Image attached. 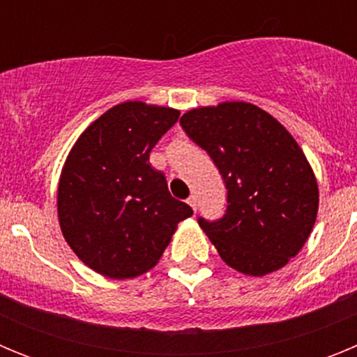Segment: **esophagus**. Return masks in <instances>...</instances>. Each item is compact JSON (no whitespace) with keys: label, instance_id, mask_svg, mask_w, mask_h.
Segmentation results:
<instances>
[{"label":"esophagus","instance_id":"esophagus-1","mask_svg":"<svg viewBox=\"0 0 357 357\" xmlns=\"http://www.w3.org/2000/svg\"><path fill=\"white\" fill-rule=\"evenodd\" d=\"M188 204H189V206H191V209L197 211V207H198V198L195 197V195H191V197L188 198Z\"/></svg>","mask_w":357,"mask_h":357}]
</instances>
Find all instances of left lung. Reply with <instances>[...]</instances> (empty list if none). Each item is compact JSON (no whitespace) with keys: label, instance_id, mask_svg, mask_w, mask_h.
<instances>
[{"label":"left lung","instance_id":"1","mask_svg":"<svg viewBox=\"0 0 357 357\" xmlns=\"http://www.w3.org/2000/svg\"><path fill=\"white\" fill-rule=\"evenodd\" d=\"M181 125L225 181L229 206L222 220L198 218L220 257L252 277L288 264L318 213L317 176L293 135L247 102L191 109Z\"/></svg>","mask_w":357,"mask_h":357}]
</instances>
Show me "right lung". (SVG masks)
Returning a JSON list of instances; mask_svg holds the SVG:
<instances>
[{
    "label": "right lung",
    "instance_id": "add662e5",
    "mask_svg": "<svg viewBox=\"0 0 357 357\" xmlns=\"http://www.w3.org/2000/svg\"><path fill=\"white\" fill-rule=\"evenodd\" d=\"M172 107L125 102L94 119L73 144L56 211L78 259L109 279H134L159 263L193 209L169 195L150 151L178 119Z\"/></svg>",
    "mask_w": 357,
    "mask_h": 357
}]
</instances>
